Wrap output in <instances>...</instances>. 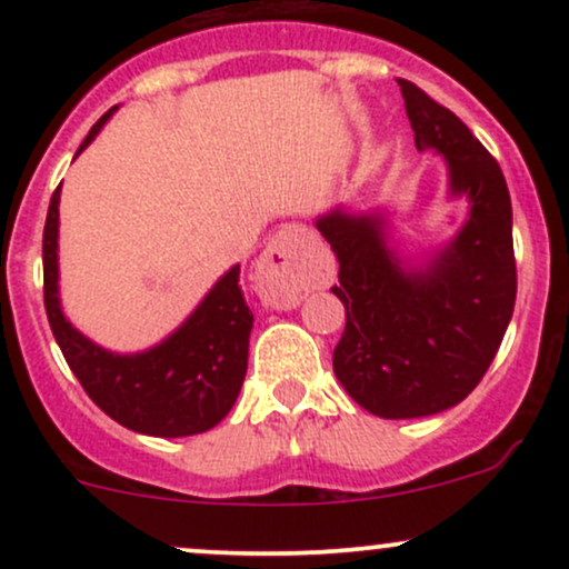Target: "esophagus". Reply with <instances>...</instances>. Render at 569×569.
<instances>
[{
  "label": "esophagus",
  "instance_id": "1",
  "mask_svg": "<svg viewBox=\"0 0 569 569\" xmlns=\"http://www.w3.org/2000/svg\"><path fill=\"white\" fill-rule=\"evenodd\" d=\"M307 251H310V238L299 227H280L272 234L264 253L259 257L257 272H253L257 291L264 305L276 307V310H291L307 297V291L312 289Z\"/></svg>",
  "mask_w": 569,
  "mask_h": 569
}]
</instances>
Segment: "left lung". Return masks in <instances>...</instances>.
Instances as JSON below:
<instances>
[{
	"mask_svg": "<svg viewBox=\"0 0 569 569\" xmlns=\"http://www.w3.org/2000/svg\"><path fill=\"white\" fill-rule=\"evenodd\" d=\"M420 152L447 166L449 200L468 213L420 262L390 238L385 208L337 206L316 219L339 262L345 335L335 375L352 401L385 420L439 415L481 382L513 316L511 194L498 160L460 117L398 80Z\"/></svg>",
	"mask_w": 569,
	"mask_h": 569,
	"instance_id": "left-lung-1",
	"label": "left lung"
}]
</instances>
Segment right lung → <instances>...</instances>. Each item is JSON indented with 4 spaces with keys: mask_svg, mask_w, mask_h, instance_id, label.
Returning <instances> with one entry per match:
<instances>
[{
    "mask_svg": "<svg viewBox=\"0 0 569 569\" xmlns=\"http://www.w3.org/2000/svg\"><path fill=\"white\" fill-rule=\"evenodd\" d=\"M114 112L117 107L90 128L77 154L90 147ZM58 202L61 187L50 200L42 234L44 310L58 348L84 393L114 422L143 436L181 439L219 426L243 388L248 337L253 329V312L238 283L240 264H232L181 326L158 345L139 352L107 350L63 316L58 286Z\"/></svg>",
    "mask_w": 569,
    "mask_h": 569,
    "instance_id": "add662e5",
    "label": "right lung"
}]
</instances>
